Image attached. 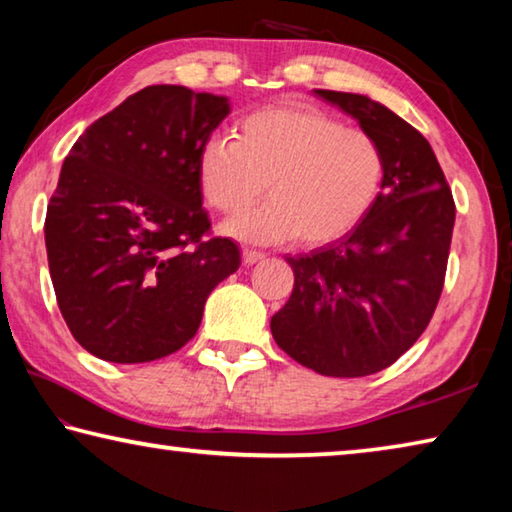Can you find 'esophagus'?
<instances>
[{"mask_svg":"<svg viewBox=\"0 0 512 512\" xmlns=\"http://www.w3.org/2000/svg\"><path fill=\"white\" fill-rule=\"evenodd\" d=\"M241 255H244V264H248V266L262 262V259L266 257L264 253H259V250H250V248H244V253Z\"/></svg>","mask_w":512,"mask_h":512,"instance_id":"34e87169","label":"esophagus"}]
</instances>
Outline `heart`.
<instances>
[{
	"label": "heart",
	"instance_id": "obj_1",
	"mask_svg": "<svg viewBox=\"0 0 512 512\" xmlns=\"http://www.w3.org/2000/svg\"><path fill=\"white\" fill-rule=\"evenodd\" d=\"M384 180L375 137L300 103L250 112L237 140L212 137L198 153V187L216 212H244L266 185L264 205L221 225L223 235L257 246L341 239L375 207Z\"/></svg>",
	"mask_w": 512,
	"mask_h": 512
}]
</instances>
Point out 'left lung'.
Here are the masks:
<instances>
[{
    "instance_id": "1",
    "label": "left lung",
    "mask_w": 512,
    "mask_h": 512,
    "mask_svg": "<svg viewBox=\"0 0 512 512\" xmlns=\"http://www.w3.org/2000/svg\"><path fill=\"white\" fill-rule=\"evenodd\" d=\"M386 155L377 203L357 228L309 255L287 257L291 298L271 318L275 343L327 377H366L420 339L443 293L456 207L431 144L363 94L314 90Z\"/></svg>"
}]
</instances>
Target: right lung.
Segmentation results:
<instances>
[{"label": "right lung", "instance_id": "add662e5", "mask_svg": "<svg viewBox=\"0 0 512 512\" xmlns=\"http://www.w3.org/2000/svg\"><path fill=\"white\" fill-rule=\"evenodd\" d=\"M230 99L149 85L85 128L60 169L45 244L69 332L94 357L144 363L194 339L205 300L241 264L205 241L198 153Z\"/></svg>", "mask_w": 512, "mask_h": 512}]
</instances>
